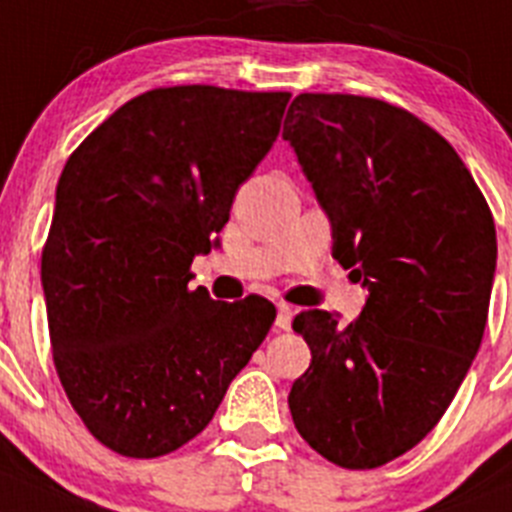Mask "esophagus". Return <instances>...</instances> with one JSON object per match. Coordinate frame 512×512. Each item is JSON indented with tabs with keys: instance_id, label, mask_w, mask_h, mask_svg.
Here are the masks:
<instances>
[{
	"instance_id": "1",
	"label": "esophagus",
	"mask_w": 512,
	"mask_h": 512,
	"mask_svg": "<svg viewBox=\"0 0 512 512\" xmlns=\"http://www.w3.org/2000/svg\"><path fill=\"white\" fill-rule=\"evenodd\" d=\"M292 320H294V309L289 307V304L281 302L279 307H276V327H279V330H289V327H292Z\"/></svg>"
}]
</instances>
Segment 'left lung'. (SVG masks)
<instances>
[{
	"instance_id": "1",
	"label": "left lung",
	"mask_w": 512,
	"mask_h": 512,
	"mask_svg": "<svg viewBox=\"0 0 512 512\" xmlns=\"http://www.w3.org/2000/svg\"><path fill=\"white\" fill-rule=\"evenodd\" d=\"M332 225V256L363 281L360 317L307 309L312 363L289 411L348 470L401 457L442 419L487 325L498 238L452 144L378 98L299 93L284 134Z\"/></svg>"
}]
</instances>
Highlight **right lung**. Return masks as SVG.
<instances>
[{"mask_svg": "<svg viewBox=\"0 0 512 512\" xmlns=\"http://www.w3.org/2000/svg\"><path fill=\"white\" fill-rule=\"evenodd\" d=\"M287 103L289 93L157 88L65 162L42 248L53 360L88 431L124 457L198 437L274 325L269 299L215 302L187 281L274 147Z\"/></svg>", "mask_w": 512, "mask_h": 512, "instance_id": "right-lung-1", "label": "right lung"}]
</instances>
